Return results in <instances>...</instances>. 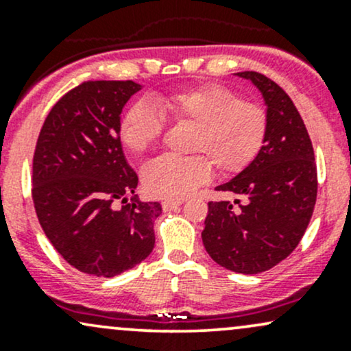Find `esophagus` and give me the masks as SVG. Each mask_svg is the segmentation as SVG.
I'll return each mask as SVG.
<instances>
[{"mask_svg":"<svg viewBox=\"0 0 351 351\" xmlns=\"http://www.w3.org/2000/svg\"><path fill=\"white\" fill-rule=\"evenodd\" d=\"M181 203H183V201H180V199H165L162 203V206L165 211H171V209L181 206Z\"/></svg>","mask_w":351,"mask_h":351,"instance_id":"obj_1","label":"esophagus"}]
</instances>
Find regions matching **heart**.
<instances>
[{
	"label": "heart",
	"mask_w": 351,
	"mask_h": 351,
	"mask_svg": "<svg viewBox=\"0 0 351 351\" xmlns=\"http://www.w3.org/2000/svg\"><path fill=\"white\" fill-rule=\"evenodd\" d=\"M163 117L176 125L193 127L184 158L160 156L142 171L143 186L158 198L181 199L211 178L243 171L261 152L267 135V114L261 106L243 102L231 88L217 84L155 95L152 104L138 102L125 112L119 136L132 153H143L158 143Z\"/></svg>",
	"instance_id": "obj_1"
}]
</instances>
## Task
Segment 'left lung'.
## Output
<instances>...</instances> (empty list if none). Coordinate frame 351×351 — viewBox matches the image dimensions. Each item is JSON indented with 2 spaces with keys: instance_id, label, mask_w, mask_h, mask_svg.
<instances>
[{
  "instance_id": "obj_1",
  "label": "left lung",
  "mask_w": 351,
  "mask_h": 351,
  "mask_svg": "<svg viewBox=\"0 0 351 351\" xmlns=\"http://www.w3.org/2000/svg\"><path fill=\"white\" fill-rule=\"evenodd\" d=\"M237 75L263 95L267 135L256 158L216 188L234 201H209L201 237L221 267L259 274L300 243L317 201V165L304 120L282 87L259 72Z\"/></svg>"
}]
</instances>
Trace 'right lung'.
<instances>
[{"mask_svg": "<svg viewBox=\"0 0 351 351\" xmlns=\"http://www.w3.org/2000/svg\"><path fill=\"white\" fill-rule=\"evenodd\" d=\"M134 80H90L51 108L36 143L33 201L44 234L77 271L114 277L155 245L158 201L135 195L138 176L119 136Z\"/></svg>", "mask_w": 351, "mask_h": 351, "instance_id": "obj_1", "label": "right lung"}]
</instances>
